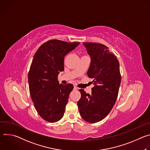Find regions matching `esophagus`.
Here are the masks:
<instances>
[{
	"mask_svg": "<svg viewBox=\"0 0 150 150\" xmlns=\"http://www.w3.org/2000/svg\"><path fill=\"white\" fill-rule=\"evenodd\" d=\"M74 89L75 90H76L78 89V88H77L76 86H74Z\"/></svg>",
	"mask_w": 150,
	"mask_h": 150,
	"instance_id": "esophagus-1",
	"label": "esophagus"
}]
</instances>
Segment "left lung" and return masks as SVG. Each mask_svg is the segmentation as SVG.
I'll return each instance as SVG.
<instances>
[{"mask_svg":"<svg viewBox=\"0 0 150 150\" xmlns=\"http://www.w3.org/2000/svg\"><path fill=\"white\" fill-rule=\"evenodd\" d=\"M91 57L87 75L93 78L94 87L91 94L83 89L78 101L82 118L90 123L98 122L105 118L116 101L121 82L119 62L116 56L104 45L83 42Z\"/></svg>","mask_w":150,"mask_h":150,"instance_id":"8db88e82","label":"left lung"}]
</instances>
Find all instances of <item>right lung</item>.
<instances>
[{"label": "right lung", "mask_w": 150, "mask_h": 150, "mask_svg": "<svg viewBox=\"0 0 150 150\" xmlns=\"http://www.w3.org/2000/svg\"><path fill=\"white\" fill-rule=\"evenodd\" d=\"M79 42L50 40L35 53L28 72L29 90L35 108L47 122L54 123L63 116L72 84H59L57 76L64 70V57Z\"/></svg>", "instance_id": "1"}]
</instances>
